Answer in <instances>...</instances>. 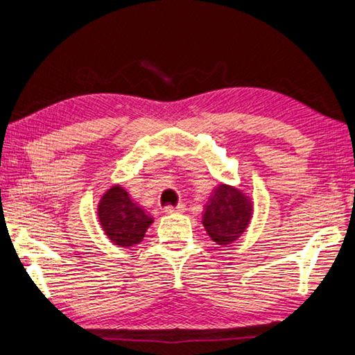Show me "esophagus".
I'll return each mask as SVG.
<instances>
[{
    "instance_id": "1",
    "label": "esophagus",
    "mask_w": 355,
    "mask_h": 355,
    "mask_svg": "<svg viewBox=\"0 0 355 355\" xmlns=\"http://www.w3.org/2000/svg\"><path fill=\"white\" fill-rule=\"evenodd\" d=\"M184 211L183 205H177V206H164V212L166 214H180V212Z\"/></svg>"
}]
</instances>
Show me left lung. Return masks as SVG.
Instances as JSON below:
<instances>
[{
    "instance_id": "8db88e82",
    "label": "left lung",
    "mask_w": 355,
    "mask_h": 355,
    "mask_svg": "<svg viewBox=\"0 0 355 355\" xmlns=\"http://www.w3.org/2000/svg\"><path fill=\"white\" fill-rule=\"evenodd\" d=\"M253 205V200L243 189L218 183L211 191L202 212V223L212 242L227 247L239 239L250 227Z\"/></svg>"
}]
</instances>
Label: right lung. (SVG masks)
<instances>
[{
	"label": "right lung",
	"instance_id": "1",
	"mask_svg": "<svg viewBox=\"0 0 355 355\" xmlns=\"http://www.w3.org/2000/svg\"><path fill=\"white\" fill-rule=\"evenodd\" d=\"M98 220L104 234L114 245L130 248L143 242L153 217L128 196L127 189L116 183L99 198Z\"/></svg>",
	"mask_w": 355,
	"mask_h": 355
}]
</instances>
